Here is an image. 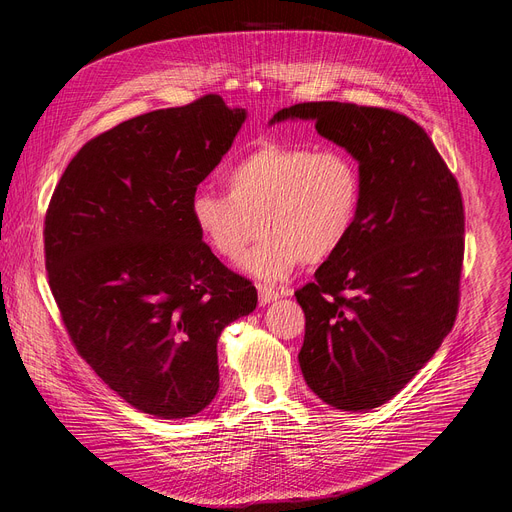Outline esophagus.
<instances>
[{"mask_svg": "<svg viewBox=\"0 0 512 512\" xmlns=\"http://www.w3.org/2000/svg\"><path fill=\"white\" fill-rule=\"evenodd\" d=\"M283 294H285V291H279L271 285H259V302L261 304H271V302L279 300Z\"/></svg>", "mask_w": 512, "mask_h": 512, "instance_id": "obj_1", "label": "esophagus"}]
</instances>
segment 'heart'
<instances>
[{"label":"heart","instance_id":"heart-1","mask_svg":"<svg viewBox=\"0 0 512 512\" xmlns=\"http://www.w3.org/2000/svg\"><path fill=\"white\" fill-rule=\"evenodd\" d=\"M227 194L198 188L190 218L204 243L239 259L261 229L243 269L261 281H283L304 261L318 265L352 235L362 206L358 162L342 148L263 139L227 174Z\"/></svg>","mask_w":512,"mask_h":512}]
</instances>
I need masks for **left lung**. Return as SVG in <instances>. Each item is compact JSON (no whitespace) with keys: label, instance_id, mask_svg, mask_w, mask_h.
I'll list each match as a JSON object with an SVG mask.
<instances>
[{"label":"left lung","instance_id":"obj_1","mask_svg":"<svg viewBox=\"0 0 512 512\" xmlns=\"http://www.w3.org/2000/svg\"><path fill=\"white\" fill-rule=\"evenodd\" d=\"M285 119L314 121L362 174L352 235L296 300L306 314L298 358L308 387L336 409L369 411L419 373L456 322L462 192L425 129L401 113L316 101L269 123Z\"/></svg>","mask_w":512,"mask_h":512}]
</instances>
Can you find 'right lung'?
<instances>
[{"label":"right lung","mask_w":512,"mask_h":512,"mask_svg":"<svg viewBox=\"0 0 512 512\" xmlns=\"http://www.w3.org/2000/svg\"><path fill=\"white\" fill-rule=\"evenodd\" d=\"M245 119L204 95L123 121L83 145L48 204V283L72 344L123 401L160 419L210 405L218 336L257 306L255 285L190 218Z\"/></svg>","instance_id":"add662e5"}]
</instances>
